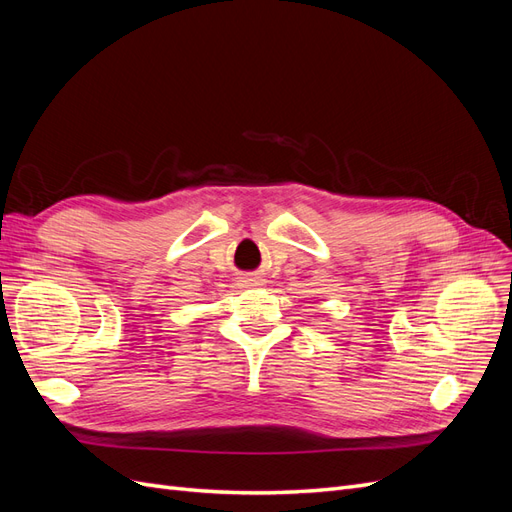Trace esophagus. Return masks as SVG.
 Segmentation results:
<instances>
[{"mask_svg": "<svg viewBox=\"0 0 512 512\" xmlns=\"http://www.w3.org/2000/svg\"><path fill=\"white\" fill-rule=\"evenodd\" d=\"M243 286H247V288H256V286H262V280L260 277H254V275H250V277H243Z\"/></svg>", "mask_w": 512, "mask_h": 512, "instance_id": "1", "label": "esophagus"}]
</instances>
